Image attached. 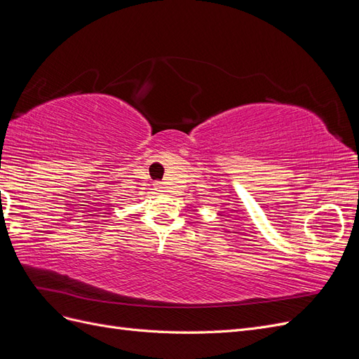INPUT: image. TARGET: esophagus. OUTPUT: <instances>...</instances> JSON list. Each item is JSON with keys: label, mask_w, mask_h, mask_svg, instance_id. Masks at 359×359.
Segmentation results:
<instances>
[{"label": "esophagus", "mask_w": 359, "mask_h": 359, "mask_svg": "<svg viewBox=\"0 0 359 359\" xmlns=\"http://www.w3.org/2000/svg\"><path fill=\"white\" fill-rule=\"evenodd\" d=\"M165 184H163V182H157V184H154V190L156 191H158V193H163V191H165Z\"/></svg>", "instance_id": "esophagus-1"}]
</instances>
